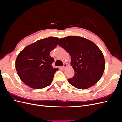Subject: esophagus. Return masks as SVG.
<instances>
[{"label":"esophagus","instance_id":"esophagus-1","mask_svg":"<svg viewBox=\"0 0 122 122\" xmlns=\"http://www.w3.org/2000/svg\"><path fill=\"white\" fill-rule=\"evenodd\" d=\"M67 64H65L64 65V66H63V67H62V69H66V68H67Z\"/></svg>","mask_w":122,"mask_h":122}]
</instances>
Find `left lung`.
Here are the masks:
<instances>
[{
    "label": "left lung",
    "instance_id": "8db88e82",
    "mask_svg": "<svg viewBox=\"0 0 122 122\" xmlns=\"http://www.w3.org/2000/svg\"><path fill=\"white\" fill-rule=\"evenodd\" d=\"M58 45L68 52L75 73L68 79L72 86L87 89L101 78L105 69V60L102 51L91 41L70 36L60 39Z\"/></svg>",
    "mask_w": 122,
    "mask_h": 122
}]
</instances>
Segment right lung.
I'll list each match as a JSON object with an SVG mask.
<instances>
[{
  "instance_id": "obj_1",
  "label": "right lung",
  "mask_w": 122,
  "mask_h": 122,
  "mask_svg": "<svg viewBox=\"0 0 122 122\" xmlns=\"http://www.w3.org/2000/svg\"><path fill=\"white\" fill-rule=\"evenodd\" d=\"M58 38L40 40L22 50L16 61V68L21 80L27 86L40 89L49 86L58 68L52 66L54 58L50 52L57 45Z\"/></svg>"
}]
</instances>
